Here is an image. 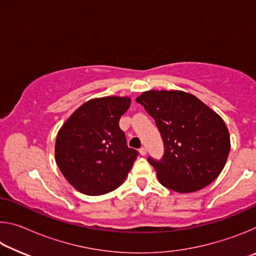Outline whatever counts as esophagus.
I'll return each mask as SVG.
<instances>
[{
  "instance_id": "obj_1",
  "label": "esophagus",
  "mask_w": 256,
  "mask_h": 256,
  "mask_svg": "<svg viewBox=\"0 0 256 256\" xmlns=\"http://www.w3.org/2000/svg\"><path fill=\"white\" fill-rule=\"evenodd\" d=\"M138 152H140V154H142V156H146V146H141L140 150H138Z\"/></svg>"
}]
</instances>
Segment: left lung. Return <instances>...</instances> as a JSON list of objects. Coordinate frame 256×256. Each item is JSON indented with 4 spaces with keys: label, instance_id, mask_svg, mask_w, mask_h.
I'll return each mask as SVG.
<instances>
[{
    "label": "left lung",
    "instance_id": "1",
    "mask_svg": "<svg viewBox=\"0 0 256 256\" xmlns=\"http://www.w3.org/2000/svg\"><path fill=\"white\" fill-rule=\"evenodd\" d=\"M136 102L154 118L162 134V158H148L160 184L190 193L219 176L230 150V138L216 112L193 94L178 90H150L138 96Z\"/></svg>",
    "mask_w": 256,
    "mask_h": 256
}]
</instances>
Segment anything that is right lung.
Wrapping results in <instances>:
<instances>
[{"mask_svg": "<svg viewBox=\"0 0 256 256\" xmlns=\"http://www.w3.org/2000/svg\"><path fill=\"white\" fill-rule=\"evenodd\" d=\"M128 97H104L84 102L58 133L55 160L66 180L86 196H102L123 184L134 160L120 118Z\"/></svg>", "mask_w": 256, "mask_h": 256, "instance_id": "add662e5", "label": "right lung"}]
</instances>
